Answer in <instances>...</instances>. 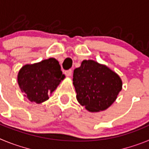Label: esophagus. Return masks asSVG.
I'll use <instances>...</instances> for the list:
<instances>
[{
    "mask_svg": "<svg viewBox=\"0 0 149 149\" xmlns=\"http://www.w3.org/2000/svg\"><path fill=\"white\" fill-rule=\"evenodd\" d=\"M65 75H66V76H71V75H72V69H68V70L65 71Z\"/></svg>",
    "mask_w": 149,
    "mask_h": 149,
    "instance_id": "34e87169",
    "label": "esophagus"
}]
</instances>
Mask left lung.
I'll list each match as a JSON object with an SVG mask.
<instances>
[{"label": "left lung", "mask_w": 149, "mask_h": 149, "mask_svg": "<svg viewBox=\"0 0 149 149\" xmlns=\"http://www.w3.org/2000/svg\"><path fill=\"white\" fill-rule=\"evenodd\" d=\"M73 84L78 102L90 112L108 108L122 86L116 73L93 60H84L74 70Z\"/></svg>", "instance_id": "1"}]
</instances>
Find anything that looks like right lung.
I'll return each instance as SVG.
<instances>
[{
	"mask_svg": "<svg viewBox=\"0 0 149 149\" xmlns=\"http://www.w3.org/2000/svg\"><path fill=\"white\" fill-rule=\"evenodd\" d=\"M65 75L61 72L59 62L49 58L32 65H25L18 74V82L22 92L32 102L40 104L49 98Z\"/></svg>",
	"mask_w": 149,
	"mask_h": 149,
	"instance_id": "right-lung-1",
	"label": "right lung"
}]
</instances>
